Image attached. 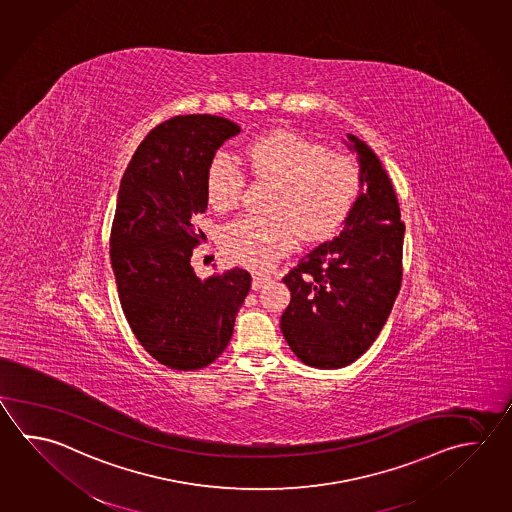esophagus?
Listing matches in <instances>:
<instances>
[{"instance_id": "34e87169", "label": "esophagus", "mask_w": 512, "mask_h": 512, "mask_svg": "<svg viewBox=\"0 0 512 512\" xmlns=\"http://www.w3.org/2000/svg\"><path fill=\"white\" fill-rule=\"evenodd\" d=\"M270 280V277H266V275H253V282H251V288L255 291L261 290L264 288V284Z\"/></svg>"}]
</instances>
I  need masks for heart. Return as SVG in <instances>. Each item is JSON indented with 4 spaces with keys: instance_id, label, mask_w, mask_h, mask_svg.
<instances>
[{
    "instance_id": "heart-1",
    "label": "heart",
    "mask_w": 512,
    "mask_h": 512,
    "mask_svg": "<svg viewBox=\"0 0 512 512\" xmlns=\"http://www.w3.org/2000/svg\"><path fill=\"white\" fill-rule=\"evenodd\" d=\"M251 174L275 183L271 215H244L221 230L224 255L250 270L273 262L304 241H322L337 232L362 192L364 175L353 155L295 130H275L244 148ZM246 175L232 155H215L206 170V197L219 212L241 201Z\"/></svg>"
}]
</instances>
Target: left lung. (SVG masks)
<instances>
[{"mask_svg":"<svg viewBox=\"0 0 512 512\" xmlns=\"http://www.w3.org/2000/svg\"><path fill=\"white\" fill-rule=\"evenodd\" d=\"M366 192L333 241L322 242L284 275L291 302L280 319L288 346L306 366L353 364L377 340L402 284L404 221L375 152L355 135Z\"/></svg>","mask_w":512,"mask_h":512,"instance_id":"left-lung-1","label":"left lung"}]
</instances>
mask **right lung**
Returning <instances> with one entry per match:
<instances>
[{"label":"right lung","instance_id":"1","mask_svg":"<svg viewBox=\"0 0 512 512\" xmlns=\"http://www.w3.org/2000/svg\"><path fill=\"white\" fill-rule=\"evenodd\" d=\"M239 132L224 117H172L137 146L119 184L110 261L121 308L139 344L177 371L221 357L251 288L241 268L201 280L190 264L206 239L195 219L208 206V164Z\"/></svg>","mask_w":512,"mask_h":512}]
</instances>
